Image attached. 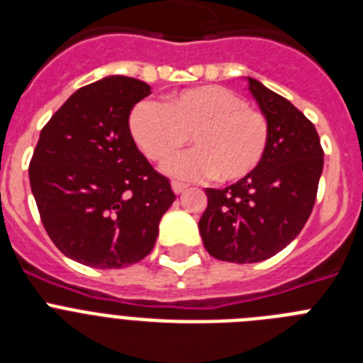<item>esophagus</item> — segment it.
Returning a JSON list of instances; mask_svg holds the SVG:
<instances>
[{"mask_svg":"<svg viewBox=\"0 0 363 363\" xmlns=\"http://www.w3.org/2000/svg\"><path fill=\"white\" fill-rule=\"evenodd\" d=\"M185 185L179 184V182H172V191H174V194H182V192L185 191Z\"/></svg>","mask_w":363,"mask_h":363,"instance_id":"34e87169","label":"esophagus"}]
</instances>
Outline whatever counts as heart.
Wrapping results in <instances>:
<instances>
[{"mask_svg": "<svg viewBox=\"0 0 363 363\" xmlns=\"http://www.w3.org/2000/svg\"><path fill=\"white\" fill-rule=\"evenodd\" d=\"M129 129L152 162L169 158L191 136L194 149L163 163L167 174L189 182L205 176L218 182L247 178L262 163L269 143L267 118L220 85L187 89L165 105L140 101L130 112Z\"/></svg>", "mask_w": 363, "mask_h": 363, "instance_id": "obj_1", "label": "heart"}]
</instances>
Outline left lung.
<instances>
[{
    "mask_svg": "<svg viewBox=\"0 0 363 363\" xmlns=\"http://www.w3.org/2000/svg\"><path fill=\"white\" fill-rule=\"evenodd\" d=\"M267 118L265 156L247 178L225 189H205L200 234L211 256L256 264L289 245L313 211L323 150L314 125L289 99L255 78H243Z\"/></svg>",
    "mask_w": 363,
    "mask_h": 363,
    "instance_id": "left-lung-1",
    "label": "left lung"
}]
</instances>
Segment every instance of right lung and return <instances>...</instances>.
Returning <instances> with one entry per match:
<instances>
[{"label": "right lung", "instance_id": "1", "mask_svg": "<svg viewBox=\"0 0 363 363\" xmlns=\"http://www.w3.org/2000/svg\"><path fill=\"white\" fill-rule=\"evenodd\" d=\"M150 85L105 76L74 92L45 125L28 167L30 189L54 245L96 269H121L152 251L176 200L129 129Z\"/></svg>", "mask_w": 363, "mask_h": 363}]
</instances>
